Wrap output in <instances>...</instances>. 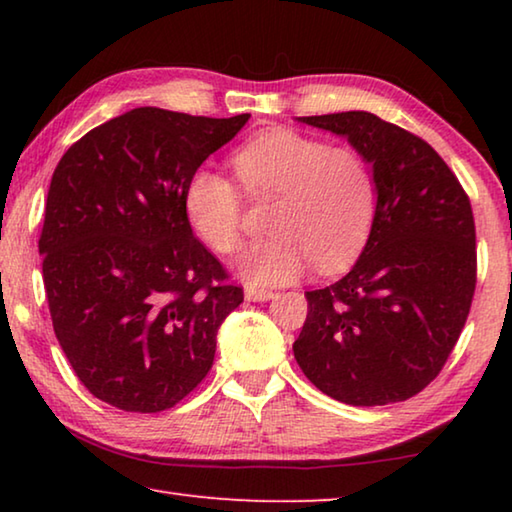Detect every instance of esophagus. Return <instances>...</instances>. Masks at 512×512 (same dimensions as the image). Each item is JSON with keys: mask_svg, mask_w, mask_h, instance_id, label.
I'll use <instances>...</instances> for the list:
<instances>
[{"mask_svg": "<svg viewBox=\"0 0 512 512\" xmlns=\"http://www.w3.org/2000/svg\"><path fill=\"white\" fill-rule=\"evenodd\" d=\"M277 296L275 291H268V289H255V287H246V300H253V302H264V300H273Z\"/></svg>", "mask_w": 512, "mask_h": 512, "instance_id": "obj_1", "label": "esophagus"}]
</instances>
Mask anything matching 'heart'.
<instances>
[{"label":"heart","mask_w":512,"mask_h":512,"mask_svg":"<svg viewBox=\"0 0 512 512\" xmlns=\"http://www.w3.org/2000/svg\"><path fill=\"white\" fill-rule=\"evenodd\" d=\"M232 169L248 198H275L271 237L241 250L237 271L255 287L298 280L314 264L320 273L350 266L368 244L377 219L379 185L372 162L354 146L323 137L266 128L232 153ZM187 221L214 253L237 250L244 232V196L212 167L189 173Z\"/></svg>","instance_id":"heart-1"}]
</instances>
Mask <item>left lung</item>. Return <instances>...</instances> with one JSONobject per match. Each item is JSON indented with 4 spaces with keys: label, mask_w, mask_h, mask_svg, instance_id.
<instances>
[{
    "label": "left lung",
    "mask_w": 512,
    "mask_h": 512,
    "mask_svg": "<svg viewBox=\"0 0 512 512\" xmlns=\"http://www.w3.org/2000/svg\"><path fill=\"white\" fill-rule=\"evenodd\" d=\"M300 121L345 135L366 153L379 207L352 271L305 293L309 311L293 354L311 384L334 400L404 402L438 377L470 314L476 287L470 198L422 137L372 112Z\"/></svg>",
    "instance_id": "8db88e82"
}]
</instances>
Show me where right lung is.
<instances>
[{
  "mask_svg": "<svg viewBox=\"0 0 512 512\" xmlns=\"http://www.w3.org/2000/svg\"><path fill=\"white\" fill-rule=\"evenodd\" d=\"M248 117L135 108L85 133L51 176L38 241L51 323L81 384L115 409L160 413L192 393L244 302L194 237L183 192Z\"/></svg>",
  "mask_w": 512,
  "mask_h": 512,
  "instance_id": "obj_1",
  "label": "right lung"
}]
</instances>
